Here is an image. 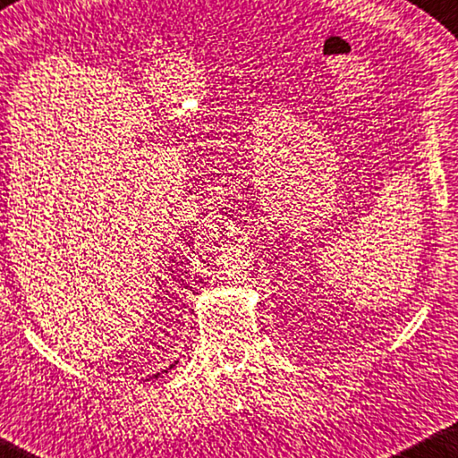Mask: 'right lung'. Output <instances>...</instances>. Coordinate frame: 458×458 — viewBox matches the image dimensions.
<instances>
[{"label":"right lung","mask_w":458,"mask_h":458,"mask_svg":"<svg viewBox=\"0 0 458 458\" xmlns=\"http://www.w3.org/2000/svg\"><path fill=\"white\" fill-rule=\"evenodd\" d=\"M157 375H160V373H157Z\"/></svg>","instance_id":"1"}]
</instances>
